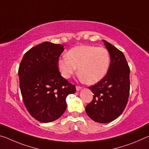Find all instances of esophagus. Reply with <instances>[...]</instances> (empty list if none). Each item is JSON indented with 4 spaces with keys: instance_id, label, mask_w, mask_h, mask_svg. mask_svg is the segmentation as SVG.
I'll return each mask as SVG.
<instances>
[{
    "instance_id": "34e87169",
    "label": "esophagus",
    "mask_w": 149,
    "mask_h": 149,
    "mask_svg": "<svg viewBox=\"0 0 149 149\" xmlns=\"http://www.w3.org/2000/svg\"><path fill=\"white\" fill-rule=\"evenodd\" d=\"M75 89H76L77 91H79L82 88H81V87H80V86H76V87H75Z\"/></svg>"
}]
</instances>
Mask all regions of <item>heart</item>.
Returning a JSON list of instances; mask_svg holds the SVG:
<instances>
[{"label": "heart", "instance_id": "1", "mask_svg": "<svg viewBox=\"0 0 149 149\" xmlns=\"http://www.w3.org/2000/svg\"><path fill=\"white\" fill-rule=\"evenodd\" d=\"M110 63V54L104 48L81 45L69 50L66 56L58 60V68L63 77L68 79L78 68L80 77L92 85L105 77Z\"/></svg>", "mask_w": 149, "mask_h": 149}]
</instances>
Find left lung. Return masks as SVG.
I'll use <instances>...</instances> for the list:
<instances>
[{"instance_id":"8db88e82","label":"left lung","mask_w":149,"mask_h":149,"mask_svg":"<svg viewBox=\"0 0 149 149\" xmlns=\"http://www.w3.org/2000/svg\"><path fill=\"white\" fill-rule=\"evenodd\" d=\"M102 41L110 56L109 69L102 80L89 87L94 95L85 111L95 122L106 123L116 119L125 109L130 95V70L123 52Z\"/></svg>"}]
</instances>
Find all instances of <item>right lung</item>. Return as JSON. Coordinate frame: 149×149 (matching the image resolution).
<instances>
[{
    "instance_id": "obj_1",
    "label": "right lung",
    "mask_w": 149,
    "mask_h": 149,
    "mask_svg": "<svg viewBox=\"0 0 149 149\" xmlns=\"http://www.w3.org/2000/svg\"><path fill=\"white\" fill-rule=\"evenodd\" d=\"M64 45L44 42L29 49L20 63L19 87L24 104L32 117L49 123L64 114L65 99L75 85L61 76L58 60Z\"/></svg>"
}]
</instances>
